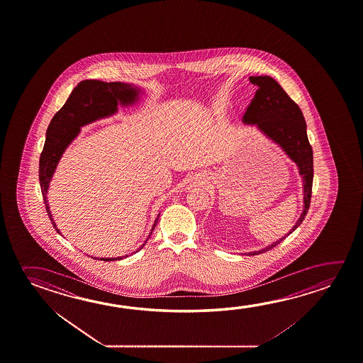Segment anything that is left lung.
<instances>
[{
    "instance_id": "obj_1",
    "label": "left lung",
    "mask_w": 363,
    "mask_h": 363,
    "mask_svg": "<svg viewBox=\"0 0 363 363\" xmlns=\"http://www.w3.org/2000/svg\"><path fill=\"white\" fill-rule=\"evenodd\" d=\"M250 81L256 84L258 89L244 113L243 124L255 125L263 135L277 144L285 152V155L294 163H296L298 173L303 179V213L296 224L282 238L264 247L263 250L250 252L247 255L256 256L272 250L303 223L309 210L314 166L313 149L308 139L306 123L300 107L292 101L290 96L286 94L274 78L269 76H250Z\"/></svg>"
}]
</instances>
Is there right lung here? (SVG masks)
Listing matches in <instances>:
<instances>
[{
  "label": "right lung",
  "mask_w": 363,
  "mask_h": 363,
  "mask_svg": "<svg viewBox=\"0 0 363 363\" xmlns=\"http://www.w3.org/2000/svg\"><path fill=\"white\" fill-rule=\"evenodd\" d=\"M143 94L142 89L131 84L124 82H102L97 79H86L78 84L77 87L72 91L66 104L55 113L50 121L47 130L45 144L40 155L39 161V181L42 187L43 199L47 208V213L50 218L57 233L60 229L53 219L52 211L49 208L48 194L49 184L53 179L55 168L60 163V158L66 152L68 145L77 138L81 128L84 125L91 124L97 120L105 119L118 113V106H131L140 100ZM160 215L155 220L152 230L148 238L138 248L137 253L143 248L148 239L155 230V225L160 219ZM126 256L111 257V258H96L101 261H120Z\"/></svg>",
  "instance_id": "obj_1"
}]
</instances>
